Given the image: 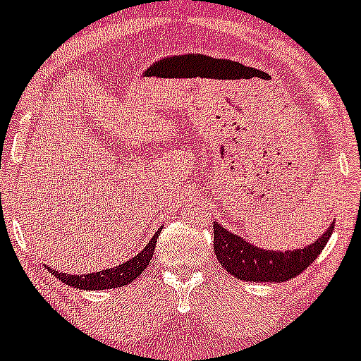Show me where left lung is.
Instances as JSON below:
<instances>
[{"label": "left lung", "instance_id": "obj_1", "mask_svg": "<svg viewBox=\"0 0 361 361\" xmlns=\"http://www.w3.org/2000/svg\"><path fill=\"white\" fill-rule=\"evenodd\" d=\"M335 224V222H334ZM334 224L314 243L295 250H268L213 222V250L227 274L247 282H286L305 271L334 233Z\"/></svg>", "mask_w": 361, "mask_h": 361}]
</instances>
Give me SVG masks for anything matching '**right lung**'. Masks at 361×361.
Here are the masks:
<instances>
[{
	"label": "right lung",
	"mask_w": 361,
	"mask_h": 361,
	"mask_svg": "<svg viewBox=\"0 0 361 361\" xmlns=\"http://www.w3.org/2000/svg\"><path fill=\"white\" fill-rule=\"evenodd\" d=\"M160 229L153 234L152 241L139 252L137 255H134L128 261L121 262L120 266H114V268L100 269L95 274H86V275H66L59 274L56 269H52L49 266V271L54 275L56 279L63 282V284H68L70 288L77 289H86V291H102V289H113V288H123V286L130 284L132 281L139 277V275L148 268L149 261L153 257V252H155L157 238H159Z\"/></svg>",
	"instance_id": "1"
}]
</instances>
